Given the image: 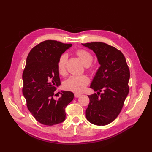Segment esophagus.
Here are the masks:
<instances>
[{
    "mask_svg": "<svg viewBox=\"0 0 152 152\" xmlns=\"http://www.w3.org/2000/svg\"><path fill=\"white\" fill-rule=\"evenodd\" d=\"M81 95H82V94H81L80 93H76L74 94V96H75V98H79V97H80V96Z\"/></svg>",
    "mask_w": 152,
    "mask_h": 152,
    "instance_id": "1",
    "label": "esophagus"
}]
</instances>
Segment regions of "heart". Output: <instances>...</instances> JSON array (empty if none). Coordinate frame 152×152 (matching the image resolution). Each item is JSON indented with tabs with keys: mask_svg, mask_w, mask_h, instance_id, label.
Wrapping results in <instances>:
<instances>
[{
	"mask_svg": "<svg viewBox=\"0 0 152 152\" xmlns=\"http://www.w3.org/2000/svg\"><path fill=\"white\" fill-rule=\"evenodd\" d=\"M76 53L79 57L81 61L86 66L90 65L93 61V56L92 54L85 49H78ZM68 55L66 53L62 54L59 56L58 61V70L59 73L61 75L66 74V65L68 61ZM89 79L84 75H72L64 82V87L67 90H70L76 93L83 91L86 86L89 84Z\"/></svg>",
	"mask_w": 152,
	"mask_h": 152,
	"instance_id": "b5f03b06",
	"label": "heart"
}]
</instances>
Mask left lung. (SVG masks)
<instances>
[{
    "label": "left lung",
    "mask_w": 152,
    "mask_h": 152,
    "mask_svg": "<svg viewBox=\"0 0 152 152\" xmlns=\"http://www.w3.org/2000/svg\"><path fill=\"white\" fill-rule=\"evenodd\" d=\"M96 54L99 68L90 88L97 94L88 96L87 121L97 126L111 123L120 113L129 93V69L121 50L103 42L82 44Z\"/></svg>",
    "instance_id": "left-lung-1"
}]
</instances>
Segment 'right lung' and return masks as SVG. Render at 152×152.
<instances>
[{
  "mask_svg": "<svg viewBox=\"0 0 152 152\" xmlns=\"http://www.w3.org/2000/svg\"><path fill=\"white\" fill-rule=\"evenodd\" d=\"M72 45L45 40L32 49L27 56L23 73V94L32 115L44 125L53 126L65 121V108L74 97L72 92L61 91L59 99L54 98L56 87L61 84L58 59Z\"/></svg>",
  "mask_w": 152,
  "mask_h": 152,
  "instance_id": "add662e5",
  "label": "right lung"
}]
</instances>
